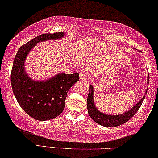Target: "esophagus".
Masks as SVG:
<instances>
[{
	"label": "esophagus",
	"mask_w": 158,
	"mask_h": 158,
	"mask_svg": "<svg viewBox=\"0 0 158 158\" xmlns=\"http://www.w3.org/2000/svg\"><path fill=\"white\" fill-rule=\"evenodd\" d=\"M89 77V73L87 71H81L79 73V77L81 80H86L87 79V77Z\"/></svg>",
	"instance_id": "34e87169"
}]
</instances>
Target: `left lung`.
I'll list each match as a JSON object with an SVG mask.
<instances>
[{"label": "left lung", "instance_id": "8db88e82", "mask_svg": "<svg viewBox=\"0 0 158 158\" xmlns=\"http://www.w3.org/2000/svg\"><path fill=\"white\" fill-rule=\"evenodd\" d=\"M149 81V77L148 76V77H147V83L148 84ZM144 98L145 96H143L139 101V102L136 103V105H135L133 108L130 109L127 112L122 114L119 115L106 114H103L101 111H99L96 109V107H95L93 101V86L90 85L89 86V93L87 100V110H88L89 117L93 119V120L95 121L98 124H99V125H102V126L109 127H117L126 123L127 121H128L131 117H133L135 115V114L139 111V108L141 107Z\"/></svg>", "mask_w": 158, "mask_h": 158}]
</instances>
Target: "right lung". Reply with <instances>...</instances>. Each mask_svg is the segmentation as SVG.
<instances>
[{
    "instance_id": "right-lung-1",
    "label": "right lung",
    "mask_w": 158,
    "mask_h": 158,
    "mask_svg": "<svg viewBox=\"0 0 158 158\" xmlns=\"http://www.w3.org/2000/svg\"><path fill=\"white\" fill-rule=\"evenodd\" d=\"M63 36V32L39 35L22 46L14 60L11 74L13 93L22 109L36 120L52 119L63 112L68 92L79 80V75L60 73L45 81L31 80L25 71V58L37 43Z\"/></svg>"
}]
</instances>
